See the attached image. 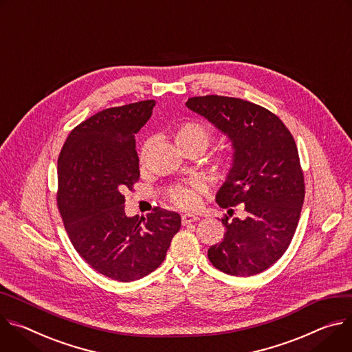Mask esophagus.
I'll list each match as a JSON object with an SVG mask.
<instances>
[{"label":"esophagus","mask_w":352,"mask_h":352,"mask_svg":"<svg viewBox=\"0 0 352 352\" xmlns=\"http://www.w3.org/2000/svg\"><path fill=\"white\" fill-rule=\"evenodd\" d=\"M200 218L197 217V215H192V214H184V215H182V223L183 225H188V223H191V222H196V221H199Z\"/></svg>","instance_id":"obj_1"}]
</instances>
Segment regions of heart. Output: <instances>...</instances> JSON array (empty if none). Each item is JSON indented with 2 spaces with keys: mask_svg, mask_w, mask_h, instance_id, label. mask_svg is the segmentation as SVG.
Instances as JSON below:
<instances>
[{
  "mask_svg": "<svg viewBox=\"0 0 352 352\" xmlns=\"http://www.w3.org/2000/svg\"><path fill=\"white\" fill-rule=\"evenodd\" d=\"M173 138L177 144V146L183 145H199L203 148V151L208 146L211 142L212 134L207 126L199 122H183L177 124L173 129ZM148 151V142H145L140 151V160L142 161L145 158V153ZM219 166L222 168L223 172H230L233 168H235V158L232 155H226L225 158L221 160ZM203 190V186L197 182H191L188 184H182L175 187L170 191V200L175 206L183 208V210H190L194 208L200 203V192Z\"/></svg>",
  "mask_w": 352,
  "mask_h": 352,
  "instance_id": "obj_1",
  "label": "heart"
}]
</instances>
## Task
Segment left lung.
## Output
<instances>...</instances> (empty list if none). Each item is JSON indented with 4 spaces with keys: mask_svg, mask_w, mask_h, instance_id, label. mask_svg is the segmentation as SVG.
Instances as JSON below:
<instances>
[{
    "mask_svg": "<svg viewBox=\"0 0 352 352\" xmlns=\"http://www.w3.org/2000/svg\"><path fill=\"white\" fill-rule=\"evenodd\" d=\"M186 106L230 140L235 168L217 203L229 216L236 205L245 211L243 219L222 218L226 232L208 258L229 276L258 274L285 253L300 217L305 182L295 140L274 113L243 99L207 95Z\"/></svg>",
    "mask_w": 352,
    "mask_h": 352,
    "instance_id": "1",
    "label": "left lung"
}]
</instances>
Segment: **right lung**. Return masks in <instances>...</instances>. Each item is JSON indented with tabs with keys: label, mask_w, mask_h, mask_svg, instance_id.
<instances>
[{
	"label": "right lung",
	"mask_w": 352,
	"mask_h": 352,
	"mask_svg": "<svg viewBox=\"0 0 352 352\" xmlns=\"http://www.w3.org/2000/svg\"><path fill=\"white\" fill-rule=\"evenodd\" d=\"M155 100L104 109L78 124L57 162V206L68 238L94 270L130 283L158 268L180 215L155 207L127 217L124 190L140 179L134 135L149 120Z\"/></svg>",
	"instance_id": "obj_1"
}]
</instances>
